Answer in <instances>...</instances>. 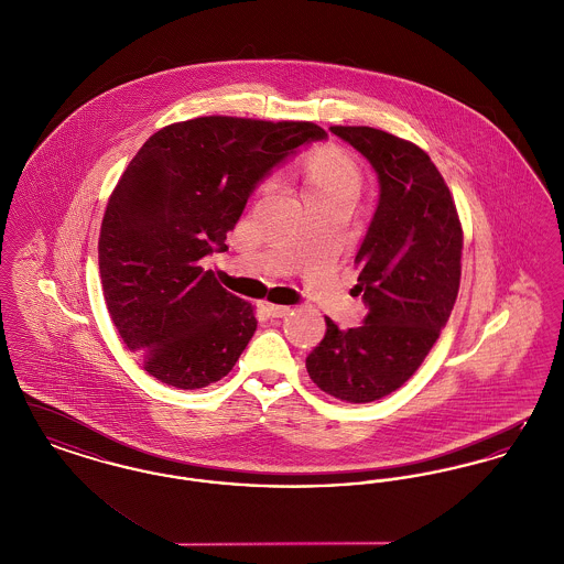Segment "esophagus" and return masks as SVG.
<instances>
[{"instance_id":"34e87169","label":"esophagus","mask_w":564,"mask_h":564,"mask_svg":"<svg viewBox=\"0 0 564 564\" xmlns=\"http://www.w3.org/2000/svg\"><path fill=\"white\" fill-rule=\"evenodd\" d=\"M264 308L269 313V317H285L290 313V306L283 304H272V302H264Z\"/></svg>"}]
</instances>
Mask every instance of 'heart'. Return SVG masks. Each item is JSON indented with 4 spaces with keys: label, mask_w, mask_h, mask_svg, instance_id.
<instances>
[{
    "label": "heart",
    "mask_w": 564,
    "mask_h": 564,
    "mask_svg": "<svg viewBox=\"0 0 564 564\" xmlns=\"http://www.w3.org/2000/svg\"><path fill=\"white\" fill-rule=\"evenodd\" d=\"M361 188V173L349 156L327 150L313 156L306 164V194L315 196L323 192H352Z\"/></svg>",
    "instance_id": "heart-1"
}]
</instances>
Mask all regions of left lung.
Returning a JSON list of instances; mask_svg holds the SVG:
<instances>
[{
  "label": "left lung",
  "instance_id": "8db88e82",
  "mask_svg": "<svg viewBox=\"0 0 564 564\" xmlns=\"http://www.w3.org/2000/svg\"><path fill=\"white\" fill-rule=\"evenodd\" d=\"M375 166L380 198L355 264L370 313L327 332L306 370L327 395L376 402L414 375L440 338L460 283L463 228L453 194L425 150L372 127H329Z\"/></svg>",
  "mask_w": 564,
  "mask_h": 564
}]
</instances>
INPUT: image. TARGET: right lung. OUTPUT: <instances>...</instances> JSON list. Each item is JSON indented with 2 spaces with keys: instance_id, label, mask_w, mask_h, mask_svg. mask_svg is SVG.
I'll list each match as a JSON object with an SVG mask.
<instances>
[{
  "instance_id": "add662e5",
  "label": "right lung",
  "mask_w": 564,
  "mask_h": 564,
  "mask_svg": "<svg viewBox=\"0 0 564 564\" xmlns=\"http://www.w3.org/2000/svg\"><path fill=\"white\" fill-rule=\"evenodd\" d=\"M325 137L313 122L203 116L164 127L134 154L106 207L99 272L111 322L148 375L203 389L239 361L256 308L200 260L228 249L272 166Z\"/></svg>"
}]
</instances>
